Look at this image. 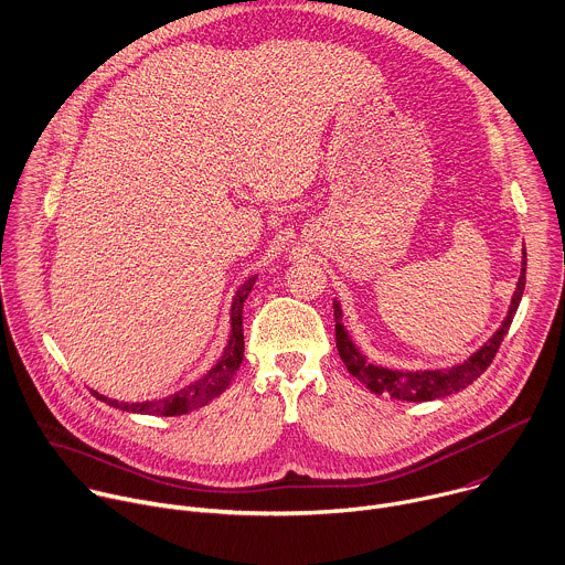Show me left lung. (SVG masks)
<instances>
[{
  "mask_svg": "<svg viewBox=\"0 0 565 565\" xmlns=\"http://www.w3.org/2000/svg\"><path fill=\"white\" fill-rule=\"evenodd\" d=\"M521 275L516 281V288L512 292L508 312L501 321V326L494 330V334L479 345L470 356H466L459 363L444 365V367H417V370H404V367H391L384 363H374L365 356V352L352 341L348 328L343 326V310L339 299H334V332H337V350L341 361L345 363L348 372L354 380H359L365 388L377 395H388L391 399L402 402H433L448 395H455L463 388H468L472 382L481 377V372L492 363L503 337L508 334V328L512 323V317L521 303L523 288H525V246L521 250Z\"/></svg>",
  "mask_w": 565,
  "mask_h": 565,
  "instance_id": "left-lung-1",
  "label": "left lung"
}]
</instances>
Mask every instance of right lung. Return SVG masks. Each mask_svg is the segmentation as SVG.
Returning a JSON list of instances; mask_svg holds the SVG:
<instances>
[{
    "instance_id": "1",
    "label": "right lung",
    "mask_w": 565,
    "mask_h": 565,
    "mask_svg": "<svg viewBox=\"0 0 565 565\" xmlns=\"http://www.w3.org/2000/svg\"><path fill=\"white\" fill-rule=\"evenodd\" d=\"M257 281V275L248 277L233 295V303H231V332H228V341L224 345L222 356L217 359V363L204 374V377L191 382L188 386L174 391L172 395H166L161 399H152V402H117L110 399L106 395H99L97 391H90L99 402L119 408L124 413H135V415H157V417H177V415H185L191 411H198L206 404H211L215 397H220L233 382L235 372L239 370V363L244 359V301L250 295L253 286Z\"/></svg>"
}]
</instances>
